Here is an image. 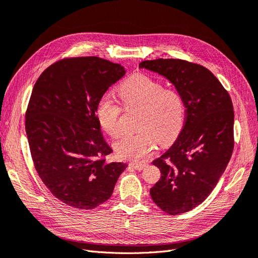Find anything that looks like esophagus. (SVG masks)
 <instances>
[{"label":"esophagus","mask_w":258,"mask_h":258,"mask_svg":"<svg viewBox=\"0 0 258 258\" xmlns=\"http://www.w3.org/2000/svg\"><path fill=\"white\" fill-rule=\"evenodd\" d=\"M131 166L134 167L136 170H139V171H141V170H143L147 167L146 163H131Z\"/></svg>","instance_id":"1"}]
</instances>
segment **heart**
Listing matches in <instances>:
<instances>
[{
	"instance_id": "b5f03b06",
	"label": "heart",
	"mask_w": 258,
	"mask_h": 258,
	"mask_svg": "<svg viewBox=\"0 0 258 258\" xmlns=\"http://www.w3.org/2000/svg\"><path fill=\"white\" fill-rule=\"evenodd\" d=\"M127 107H142L140 132L124 136L116 143V153L121 159L142 161L154 151L156 141L161 145L172 143L182 131L185 120V103L181 93L165 88L159 81L144 74H136L124 81L117 89ZM120 105L108 95L97 103L98 122L107 135L119 137L121 127Z\"/></svg>"
}]
</instances>
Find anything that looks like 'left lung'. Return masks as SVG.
<instances>
[{
  "mask_svg": "<svg viewBox=\"0 0 258 258\" xmlns=\"http://www.w3.org/2000/svg\"><path fill=\"white\" fill-rule=\"evenodd\" d=\"M181 93L186 107L173 145L153 161L161 177L150 190L163 212H188L204 202L224 173L233 150V106L228 92L205 67L179 59L142 61Z\"/></svg>",
  "mask_w": 258,
  "mask_h": 258,
  "instance_id": "1",
  "label": "left lung"
}]
</instances>
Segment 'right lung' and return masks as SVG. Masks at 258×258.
<instances>
[{
    "mask_svg": "<svg viewBox=\"0 0 258 258\" xmlns=\"http://www.w3.org/2000/svg\"><path fill=\"white\" fill-rule=\"evenodd\" d=\"M126 74L98 57L60 60L38 77L26 114V132L35 169L54 197L80 210L112 196L123 162L112 153L97 119L99 99Z\"/></svg>",
    "mask_w": 258,
    "mask_h": 258,
    "instance_id": "add662e5",
    "label": "right lung"
}]
</instances>
